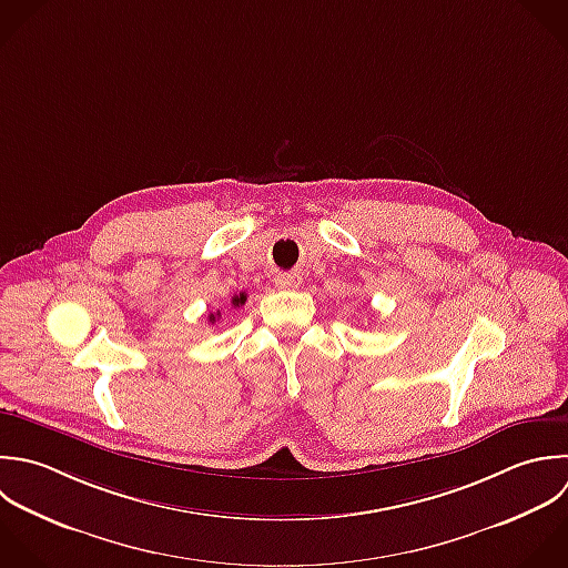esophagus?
<instances>
[{
	"mask_svg": "<svg viewBox=\"0 0 568 568\" xmlns=\"http://www.w3.org/2000/svg\"><path fill=\"white\" fill-rule=\"evenodd\" d=\"M301 283H303V278H301V274H296V272H292V274H278V276L274 278V285H276L278 290H296V287H301Z\"/></svg>",
	"mask_w": 568,
	"mask_h": 568,
	"instance_id": "obj_1",
	"label": "esophagus"
}]
</instances>
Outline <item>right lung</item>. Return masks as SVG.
<instances>
[{
    "instance_id": "obj_1",
    "label": "right lung",
    "mask_w": 568,
    "mask_h": 568,
    "mask_svg": "<svg viewBox=\"0 0 568 568\" xmlns=\"http://www.w3.org/2000/svg\"><path fill=\"white\" fill-rule=\"evenodd\" d=\"M245 301H247V296H245L243 292H241V294H236V296H232V305H234V307H239V305H245ZM216 316H221V312H219ZM216 316H214V314H210V321L214 323V321H216Z\"/></svg>"
}]
</instances>
